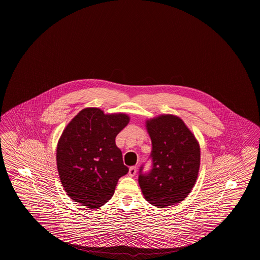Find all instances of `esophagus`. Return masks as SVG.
<instances>
[{
  "instance_id": "1",
  "label": "esophagus",
  "mask_w": 260,
  "mask_h": 260,
  "mask_svg": "<svg viewBox=\"0 0 260 260\" xmlns=\"http://www.w3.org/2000/svg\"><path fill=\"white\" fill-rule=\"evenodd\" d=\"M137 173V167L136 166H132V167H130L129 168V172H128V174H129V176H131V177H133V176H135Z\"/></svg>"
}]
</instances>
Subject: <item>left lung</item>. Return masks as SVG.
Listing matches in <instances>:
<instances>
[{
    "instance_id": "obj_1",
    "label": "left lung",
    "mask_w": 260,
    "mask_h": 260,
    "mask_svg": "<svg viewBox=\"0 0 260 260\" xmlns=\"http://www.w3.org/2000/svg\"><path fill=\"white\" fill-rule=\"evenodd\" d=\"M151 140L152 168L140 169L139 185L150 205L166 207L184 201L199 175L201 150L199 142L176 115L162 114L147 120Z\"/></svg>"
}]
</instances>
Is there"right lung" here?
<instances>
[{
    "label": "right lung",
    "instance_id": "right-lung-1",
    "mask_svg": "<svg viewBox=\"0 0 260 260\" xmlns=\"http://www.w3.org/2000/svg\"><path fill=\"white\" fill-rule=\"evenodd\" d=\"M125 113L98 108L81 110L66 127L56 147L60 182L71 200L88 208L107 204L118 179L128 173L115 137L129 123Z\"/></svg>",
    "mask_w": 260,
    "mask_h": 260
}]
</instances>
